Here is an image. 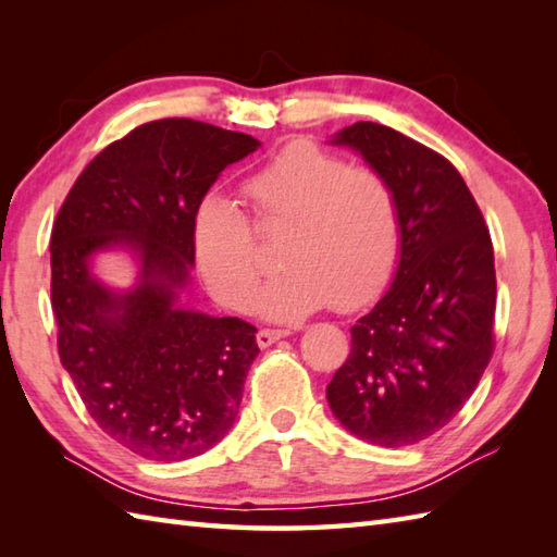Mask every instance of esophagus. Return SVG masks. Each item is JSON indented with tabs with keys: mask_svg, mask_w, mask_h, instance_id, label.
<instances>
[{
	"mask_svg": "<svg viewBox=\"0 0 557 557\" xmlns=\"http://www.w3.org/2000/svg\"><path fill=\"white\" fill-rule=\"evenodd\" d=\"M287 335H289V330H270V327H263V330H258L256 342H258V347H260V349H265V347L275 345L277 339L287 337Z\"/></svg>",
	"mask_w": 557,
	"mask_h": 557,
	"instance_id": "obj_1",
	"label": "esophagus"
}]
</instances>
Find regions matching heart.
Instances as JSON below:
<instances>
[{
    "mask_svg": "<svg viewBox=\"0 0 557 557\" xmlns=\"http://www.w3.org/2000/svg\"><path fill=\"white\" fill-rule=\"evenodd\" d=\"M260 227L289 224L280 263L287 265L256 294L253 309L272 321H297L330 304L371 299L399 248V208L381 172L354 168L313 144H289L244 180ZM196 268L218 301L239 309L260 265L253 224L232 198L210 191L191 218Z\"/></svg>",
    "mask_w": 557,
    "mask_h": 557,
    "instance_id": "heart-1",
    "label": "heart"
}]
</instances>
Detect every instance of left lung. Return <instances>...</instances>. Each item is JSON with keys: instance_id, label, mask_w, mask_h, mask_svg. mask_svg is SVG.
Instances as JSON below:
<instances>
[{"instance_id": "obj_1", "label": "left lung", "mask_w": 557, "mask_h": 557, "mask_svg": "<svg viewBox=\"0 0 557 557\" xmlns=\"http://www.w3.org/2000/svg\"><path fill=\"white\" fill-rule=\"evenodd\" d=\"M330 144L357 150L393 186L399 260L383 299L351 325L327 405L366 443L413 445L457 417L491 361V234L461 174L435 150L373 122L345 126Z\"/></svg>"}]
</instances>
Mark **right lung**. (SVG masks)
I'll use <instances>...</instances> for the list:
<instances>
[{
  "label": "right lung",
  "mask_w": 557,
  "mask_h": 557,
  "mask_svg": "<svg viewBox=\"0 0 557 557\" xmlns=\"http://www.w3.org/2000/svg\"><path fill=\"white\" fill-rule=\"evenodd\" d=\"M258 148L253 136L203 122H148L81 172L52 227L59 359L92 421L146 459L203 455L239 413L256 327L188 309L182 292L198 200ZM104 250L137 260L134 288L97 280L91 260Z\"/></svg>",
  "instance_id": "add662e5"
}]
</instances>
